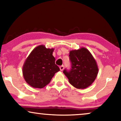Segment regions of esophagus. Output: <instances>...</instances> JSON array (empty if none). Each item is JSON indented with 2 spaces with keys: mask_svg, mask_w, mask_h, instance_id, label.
Listing matches in <instances>:
<instances>
[{
  "mask_svg": "<svg viewBox=\"0 0 121 121\" xmlns=\"http://www.w3.org/2000/svg\"><path fill=\"white\" fill-rule=\"evenodd\" d=\"M64 68V65H61L59 67V69H60V71H63V69Z\"/></svg>",
  "mask_w": 121,
  "mask_h": 121,
  "instance_id": "esophagus-1",
  "label": "esophagus"
}]
</instances>
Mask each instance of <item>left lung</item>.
I'll use <instances>...</instances> for the list:
<instances>
[{
	"label": "left lung",
	"instance_id": "8db88e82",
	"mask_svg": "<svg viewBox=\"0 0 121 121\" xmlns=\"http://www.w3.org/2000/svg\"><path fill=\"white\" fill-rule=\"evenodd\" d=\"M72 64L70 71L64 70L71 85L77 89H85L95 80L99 68L96 62L88 49L82 47L69 52Z\"/></svg>",
	"mask_w": 121,
	"mask_h": 121
}]
</instances>
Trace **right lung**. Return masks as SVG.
I'll return each mask as SVG.
<instances>
[{
    "label": "right lung",
    "instance_id": "add662e5",
    "mask_svg": "<svg viewBox=\"0 0 121 121\" xmlns=\"http://www.w3.org/2000/svg\"><path fill=\"white\" fill-rule=\"evenodd\" d=\"M54 48L39 45L33 49L25 61L22 74L27 83L34 88H43L60 70L53 56Z\"/></svg>",
    "mask_w": 121,
    "mask_h": 121
}]
</instances>
